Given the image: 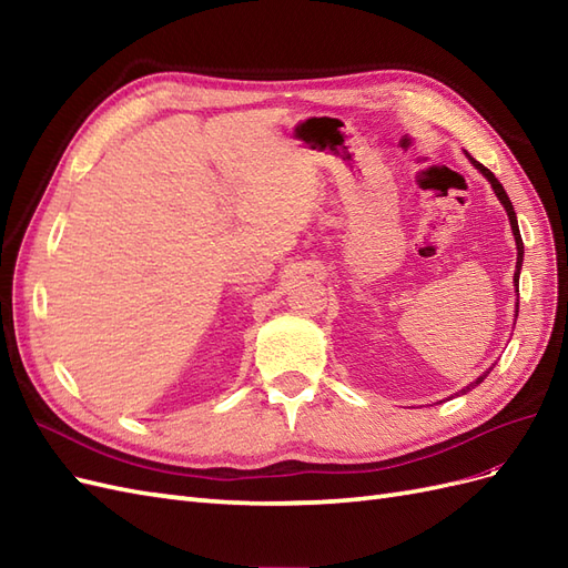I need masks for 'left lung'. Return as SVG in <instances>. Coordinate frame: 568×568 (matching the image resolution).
I'll use <instances>...</instances> for the list:
<instances>
[{
	"label": "left lung",
	"instance_id": "left-lung-1",
	"mask_svg": "<svg viewBox=\"0 0 568 568\" xmlns=\"http://www.w3.org/2000/svg\"><path fill=\"white\" fill-rule=\"evenodd\" d=\"M469 161L476 165V170L478 173H484V178L490 182V186L495 189V196L500 199V203L505 205V211H507V215H509V225H511V232H514V239H517V272H514V282H517V291H519V270H521V263H524V242H521V234H519V222H517V213H514V205H511V201H509V196H507V192L503 189V184L497 182V178L490 173V170L484 165V163H478V161H474L471 156H469ZM517 315H519V305H517ZM490 374V369L484 374V376H478V379L471 384V386H467V390L469 388H474L476 384H480L486 379V376ZM467 390H462V393H467Z\"/></svg>",
	"mask_w": 568,
	"mask_h": 568
}]
</instances>
